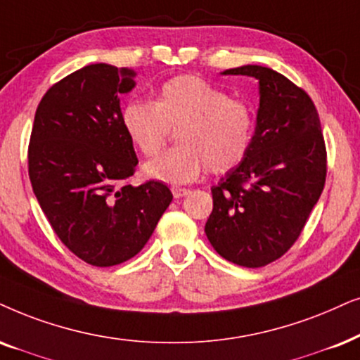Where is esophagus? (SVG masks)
I'll list each match as a JSON object with an SVG mask.
<instances>
[{"label": "esophagus", "mask_w": 360, "mask_h": 360, "mask_svg": "<svg viewBox=\"0 0 360 360\" xmlns=\"http://www.w3.org/2000/svg\"><path fill=\"white\" fill-rule=\"evenodd\" d=\"M172 193H174L175 198H181V197H185V195H188L190 190L180 188V186H174V188H172Z\"/></svg>", "instance_id": "34e87169"}]
</instances>
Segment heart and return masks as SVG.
Here are the masks:
<instances>
[{
	"instance_id": "1",
	"label": "heart",
	"mask_w": 360,
	"mask_h": 360,
	"mask_svg": "<svg viewBox=\"0 0 360 360\" xmlns=\"http://www.w3.org/2000/svg\"><path fill=\"white\" fill-rule=\"evenodd\" d=\"M120 122L134 147L147 157L162 150L170 129H179V147L143 165L148 179L170 185L197 180L205 167L212 174L235 169L255 130L253 112L245 102L191 74L163 82L155 102L130 101Z\"/></svg>"
}]
</instances>
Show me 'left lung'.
Instances as JSON below:
<instances>
[{
	"label": "left lung",
	"instance_id": "1",
	"mask_svg": "<svg viewBox=\"0 0 360 360\" xmlns=\"http://www.w3.org/2000/svg\"><path fill=\"white\" fill-rule=\"evenodd\" d=\"M221 74L258 79L259 107L245 158L212 186L205 233L225 259L261 268L291 248L323 193L324 137L311 97L283 74L256 64Z\"/></svg>",
	"mask_w": 360,
	"mask_h": 360
}]
</instances>
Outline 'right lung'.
<instances>
[{
	"instance_id": "add662e5",
	"label": "right lung",
	"mask_w": 360,
	"mask_h": 360,
	"mask_svg": "<svg viewBox=\"0 0 360 360\" xmlns=\"http://www.w3.org/2000/svg\"><path fill=\"white\" fill-rule=\"evenodd\" d=\"M135 76L104 63L69 74L41 99L31 132L37 202L59 240L99 268L134 258L174 198L162 181L125 184L139 160L120 122V96Z\"/></svg>"
}]
</instances>
